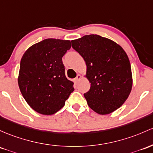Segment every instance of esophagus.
Segmentation results:
<instances>
[{
    "instance_id": "34e87169",
    "label": "esophagus",
    "mask_w": 153,
    "mask_h": 153,
    "mask_svg": "<svg viewBox=\"0 0 153 153\" xmlns=\"http://www.w3.org/2000/svg\"><path fill=\"white\" fill-rule=\"evenodd\" d=\"M80 78H81V75H77L76 78H75V82H78V80L80 79Z\"/></svg>"
}]
</instances>
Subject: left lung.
<instances>
[{
	"instance_id": "1",
	"label": "left lung",
	"mask_w": 153,
	"mask_h": 153,
	"mask_svg": "<svg viewBox=\"0 0 153 153\" xmlns=\"http://www.w3.org/2000/svg\"><path fill=\"white\" fill-rule=\"evenodd\" d=\"M72 46L86 65L85 77L91 83L84 94L87 104L100 115H107L126 102L133 84L131 64L120 45L98 35L72 41Z\"/></svg>"
}]
</instances>
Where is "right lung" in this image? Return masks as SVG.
Instances as JSON below:
<instances>
[{
  "label": "right lung",
  "mask_w": 153,
  "mask_h": 153,
  "mask_svg": "<svg viewBox=\"0 0 153 153\" xmlns=\"http://www.w3.org/2000/svg\"><path fill=\"white\" fill-rule=\"evenodd\" d=\"M70 41L48 38L30 46L20 62L18 84L32 109L42 115L56 113L74 91L65 76L62 56Z\"/></svg>",
  "instance_id": "obj_1"
}]
</instances>
